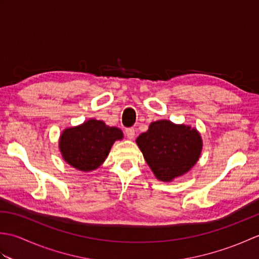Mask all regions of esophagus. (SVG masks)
Returning <instances> with one entry per match:
<instances>
[{
	"mask_svg": "<svg viewBox=\"0 0 259 259\" xmlns=\"http://www.w3.org/2000/svg\"><path fill=\"white\" fill-rule=\"evenodd\" d=\"M125 136H126V138H128V139H134L135 136H136L135 129H134V128L125 129Z\"/></svg>",
	"mask_w": 259,
	"mask_h": 259,
	"instance_id": "34e87169",
	"label": "esophagus"
}]
</instances>
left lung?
Here are the masks:
<instances>
[{
  "instance_id": "8db88e82",
  "label": "left lung",
  "mask_w": 259,
  "mask_h": 259,
  "mask_svg": "<svg viewBox=\"0 0 259 259\" xmlns=\"http://www.w3.org/2000/svg\"><path fill=\"white\" fill-rule=\"evenodd\" d=\"M145 160L161 181H172L187 174L200 157L202 140L197 129L169 120L150 123L136 140Z\"/></svg>"
}]
</instances>
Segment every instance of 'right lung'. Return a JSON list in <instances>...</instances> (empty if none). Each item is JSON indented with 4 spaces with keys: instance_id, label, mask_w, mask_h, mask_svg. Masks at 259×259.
Wrapping results in <instances>:
<instances>
[{
    "instance_id": "1",
    "label": "right lung",
    "mask_w": 259,
    "mask_h": 259,
    "mask_svg": "<svg viewBox=\"0 0 259 259\" xmlns=\"http://www.w3.org/2000/svg\"><path fill=\"white\" fill-rule=\"evenodd\" d=\"M122 138L123 134L119 128L109 126L101 120L90 119L63 130L59 148L70 166L87 172L100 167L114 141Z\"/></svg>"
}]
</instances>
